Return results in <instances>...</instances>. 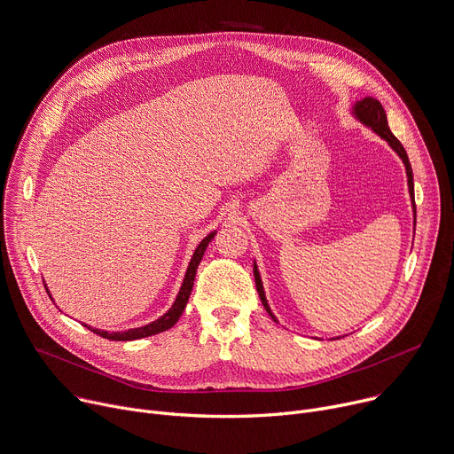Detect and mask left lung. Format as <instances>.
Wrapping results in <instances>:
<instances>
[{
  "label": "left lung",
  "instance_id": "left-lung-1",
  "mask_svg": "<svg viewBox=\"0 0 454 454\" xmlns=\"http://www.w3.org/2000/svg\"><path fill=\"white\" fill-rule=\"evenodd\" d=\"M351 114L356 121H360L364 127L373 130L377 136H380L384 141H387V145L396 152V155L402 159L403 167H405V174H407V188H409V195H411V202H413V215H415V224H417V206H415V184H413V170H411V164H409V157L402 146V143L393 136V132L389 130V125H387V117H386V110L384 106L380 105L379 99L375 98H364L360 101H356L351 108ZM254 275H255V286H257V292H259V297L262 301V306L266 308L268 315L275 320L277 317L273 315L270 304H268V299H266V294H264V287H262V278H261V273H259V268L257 264L254 262ZM339 339V337H337ZM335 340V339H332Z\"/></svg>",
  "mask_w": 454,
  "mask_h": 454
}]
</instances>
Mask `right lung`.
<instances>
[{
    "label": "right lung",
    "instance_id": "right-lung-1",
    "mask_svg": "<svg viewBox=\"0 0 454 454\" xmlns=\"http://www.w3.org/2000/svg\"><path fill=\"white\" fill-rule=\"evenodd\" d=\"M215 233H217V231H212L210 235H206V237L199 242V246H197L193 255H192V261H190V264H188V268H186V275H184V278H183L181 290H179V294H177V297H176L172 308H170L167 313H164V315H160L157 320H153V322H150V324H145V325H141V327L125 329V332H105V329L90 327V325H87V324H85V325L90 329V332H94L96 335H99V337H103V339H108V340H119V342L139 340V339H145V337H150V335H157V333H160V332H167V329H170V327L179 320V317L183 315V311H184V308H186V302H188V299H190L192 287H193V280H195V273H197L199 262L202 261V255H204L206 248H208V244L212 242V239L215 237ZM45 287H47V284H45ZM47 294H49V297L52 299V295H51V292H49V287H47Z\"/></svg>",
    "mask_w": 454,
    "mask_h": 454
}]
</instances>
